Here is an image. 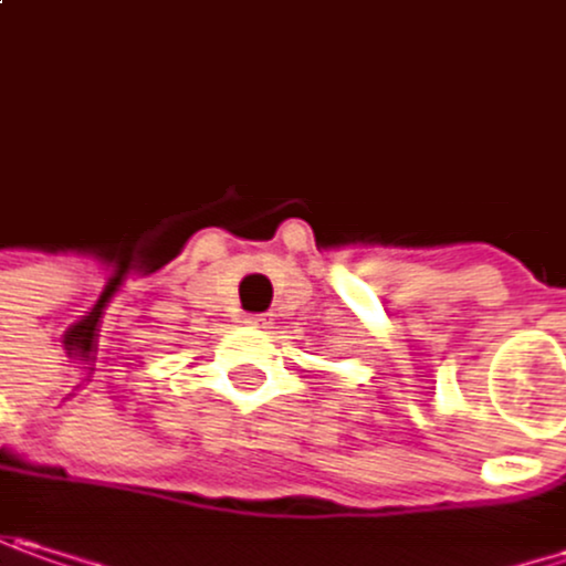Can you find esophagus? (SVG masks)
<instances>
[{
	"label": "esophagus",
	"mask_w": 566,
	"mask_h": 566,
	"mask_svg": "<svg viewBox=\"0 0 566 566\" xmlns=\"http://www.w3.org/2000/svg\"><path fill=\"white\" fill-rule=\"evenodd\" d=\"M247 322H250V325H265L263 316H250V319H247Z\"/></svg>",
	"instance_id": "esophagus-1"
}]
</instances>
